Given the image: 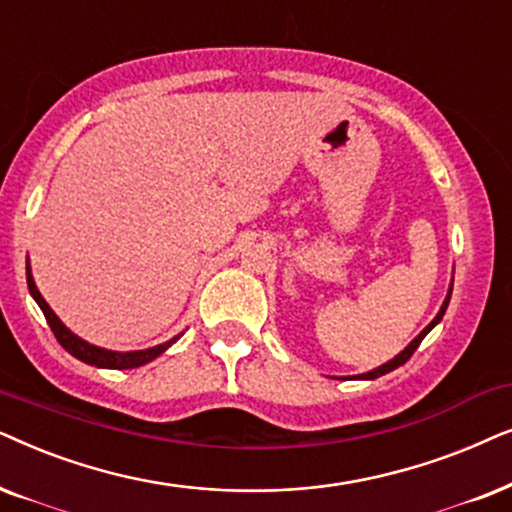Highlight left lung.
<instances>
[{
	"mask_svg": "<svg viewBox=\"0 0 512 512\" xmlns=\"http://www.w3.org/2000/svg\"><path fill=\"white\" fill-rule=\"evenodd\" d=\"M449 295H452V290H449ZM449 295H447V299H445V304H442V309L438 311V316H435V318H433V323H431V325H428V327H426V330H424V332H421V335H419L417 339H414V342H412L410 346H407V349H405L403 353H400V356H395L393 360H388V363H386V365H381V367H377V370H372V372H367V374H360V379H377V377H381V374H386V372H391V370H395V367L405 365V363H407V360H410V358H412V353L419 349V344H421V342H424V337L428 335V332H431V330H433V327L440 323V320H442V316H445V311H447V304H449Z\"/></svg>",
	"mask_w": 512,
	"mask_h": 512,
	"instance_id": "obj_1",
	"label": "left lung"
}]
</instances>
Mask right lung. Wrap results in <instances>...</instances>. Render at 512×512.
<instances>
[{
    "label": "right lung",
    "instance_id": "obj_1",
    "mask_svg": "<svg viewBox=\"0 0 512 512\" xmlns=\"http://www.w3.org/2000/svg\"><path fill=\"white\" fill-rule=\"evenodd\" d=\"M27 288H30V295L34 297V302L39 304V309H42L46 323L53 330V335L60 342V346L67 353H72L74 358L84 360L88 365H95V367H109V370H131V367H140L149 363V360H154L156 356H161L163 351L168 349L170 344L175 342V339H170V342L161 344V346H154V349H147V351H133V353H117V351H107V349H98V346L84 342V339H79L77 335H72L67 327L60 323L56 313L51 311V306L44 302V297L39 295L37 285L32 281V274H30V267H27Z\"/></svg>",
    "mask_w": 512,
    "mask_h": 512
}]
</instances>
